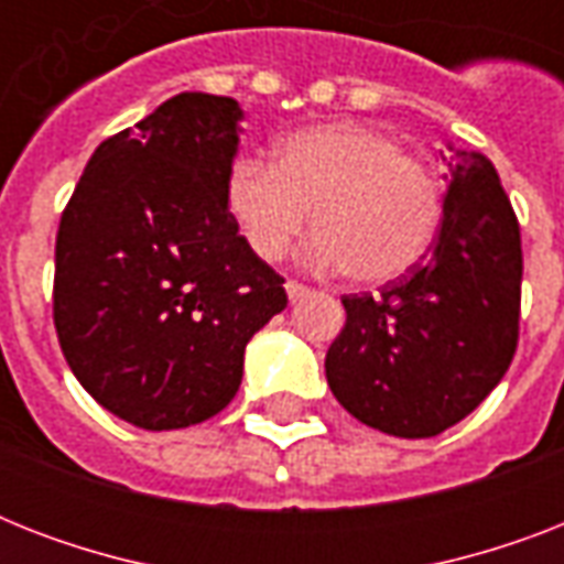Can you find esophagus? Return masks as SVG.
<instances>
[{"label": "esophagus", "instance_id": "34e87169", "mask_svg": "<svg viewBox=\"0 0 564 564\" xmlns=\"http://www.w3.org/2000/svg\"><path fill=\"white\" fill-rule=\"evenodd\" d=\"M310 292H313V290H310V286H304V283H301V281H292V278H290V281H286V295H290V301L307 299Z\"/></svg>", "mask_w": 564, "mask_h": 564}]
</instances>
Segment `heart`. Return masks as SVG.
<instances>
[{"mask_svg":"<svg viewBox=\"0 0 564 564\" xmlns=\"http://www.w3.org/2000/svg\"><path fill=\"white\" fill-rule=\"evenodd\" d=\"M225 207L263 260L310 225L307 260L366 283L394 281L427 254L442 225L436 175L375 128L334 122L283 137L274 163L251 154L225 172Z\"/></svg>","mask_w":564,"mask_h":564,"instance_id":"obj_1","label":"heart"}]
</instances>
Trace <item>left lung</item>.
<instances>
[{"label": "left lung", "instance_id": "8db88e82", "mask_svg": "<svg viewBox=\"0 0 564 564\" xmlns=\"http://www.w3.org/2000/svg\"><path fill=\"white\" fill-rule=\"evenodd\" d=\"M447 172L433 251L375 295H345L348 318L325 357L336 401L398 438L438 436L463 421L518 348V216L489 158L456 152Z\"/></svg>", "mask_w": 564, "mask_h": 564}]
</instances>
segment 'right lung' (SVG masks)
I'll list each match as a JSON object with an SVG mask.
<instances>
[{"label":"right lung","mask_w":564,"mask_h":564,"mask_svg":"<svg viewBox=\"0 0 564 564\" xmlns=\"http://www.w3.org/2000/svg\"><path fill=\"white\" fill-rule=\"evenodd\" d=\"M242 110L178 93L93 152L55 239L52 316L78 383L128 424L181 430L225 410L283 278L225 207Z\"/></svg>","instance_id":"add662e5"}]
</instances>
